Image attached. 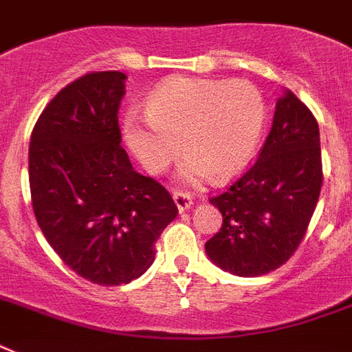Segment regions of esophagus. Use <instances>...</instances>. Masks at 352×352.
Listing matches in <instances>:
<instances>
[{"mask_svg":"<svg viewBox=\"0 0 352 352\" xmlns=\"http://www.w3.org/2000/svg\"><path fill=\"white\" fill-rule=\"evenodd\" d=\"M173 201H175L179 212H186V210H190V206L193 204L192 195L186 192H181V190L173 192Z\"/></svg>","mask_w":352,"mask_h":352,"instance_id":"obj_1","label":"esophagus"}]
</instances>
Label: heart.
I'll return each instance as SVG.
<instances>
[{
  "mask_svg": "<svg viewBox=\"0 0 352 352\" xmlns=\"http://www.w3.org/2000/svg\"><path fill=\"white\" fill-rule=\"evenodd\" d=\"M146 115H127L124 140L149 173H162L181 153L182 175L197 182L230 179L245 168L261 138L267 107L248 82L175 78L146 102Z\"/></svg>",
  "mask_w": 352,
  "mask_h": 352,
  "instance_id": "1",
  "label": "heart"
}]
</instances>
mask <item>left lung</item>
I'll list each match as a JSON object with an SVG mask.
<instances>
[{
  "mask_svg": "<svg viewBox=\"0 0 352 352\" xmlns=\"http://www.w3.org/2000/svg\"><path fill=\"white\" fill-rule=\"evenodd\" d=\"M322 182L316 118L285 91L259 157L225 192L210 197L223 215L221 230L206 241L210 259L243 278L281 267L307 234Z\"/></svg>",
  "mask_w": 352,
  "mask_h": 352,
  "instance_id": "obj_1",
  "label": "left lung"
}]
</instances>
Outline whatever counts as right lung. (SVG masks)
<instances>
[{"label":"right lung","instance_id":"right-lung-1","mask_svg":"<svg viewBox=\"0 0 352 352\" xmlns=\"http://www.w3.org/2000/svg\"><path fill=\"white\" fill-rule=\"evenodd\" d=\"M126 78L95 71L65 85L29 146L30 201L47 243L71 270L106 287L142 276L179 214L168 190L133 170L120 146Z\"/></svg>","mask_w":352,"mask_h":352}]
</instances>
